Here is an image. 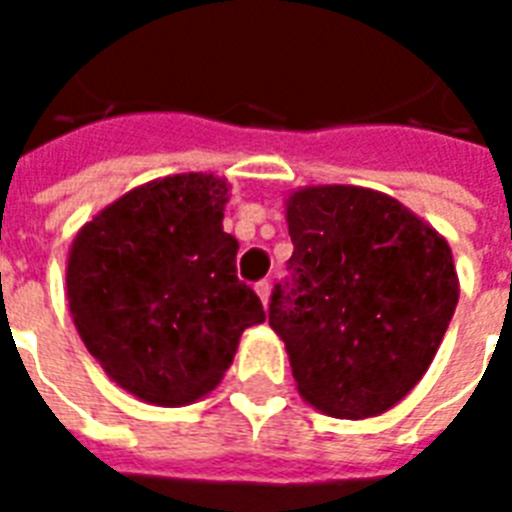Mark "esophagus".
<instances>
[{
    "mask_svg": "<svg viewBox=\"0 0 512 512\" xmlns=\"http://www.w3.org/2000/svg\"><path fill=\"white\" fill-rule=\"evenodd\" d=\"M270 288H272L270 280H259V283H256V294H259V299L264 302V305L270 302Z\"/></svg>",
    "mask_w": 512,
    "mask_h": 512,
    "instance_id": "34e87169",
    "label": "esophagus"
}]
</instances>
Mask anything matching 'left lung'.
<instances>
[{
    "label": "left lung",
    "mask_w": 512,
    "mask_h": 512,
    "mask_svg": "<svg viewBox=\"0 0 512 512\" xmlns=\"http://www.w3.org/2000/svg\"><path fill=\"white\" fill-rule=\"evenodd\" d=\"M294 253L270 326L299 394L337 418L394 407L429 370L459 302L448 242L397 199L356 186L288 197Z\"/></svg>",
    "instance_id": "obj_1"
}]
</instances>
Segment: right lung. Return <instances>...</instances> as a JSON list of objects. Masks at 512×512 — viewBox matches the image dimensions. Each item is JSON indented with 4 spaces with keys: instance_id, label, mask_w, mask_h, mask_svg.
<instances>
[{
    "instance_id": "add662e5",
    "label": "right lung",
    "mask_w": 512,
    "mask_h": 512,
    "mask_svg": "<svg viewBox=\"0 0 512 512\" xmlns=\"http://www.w3.org/2000/svg\"><path fill=\"white\" fill-rule=\"evenodd\" d=\"M226 183L175 175L134 188L72 242L67 297L80 337L110 378L151 405L210 394L240 334L267 315L237 278L224 232Z\"/></svg>"
}]
</instances>
